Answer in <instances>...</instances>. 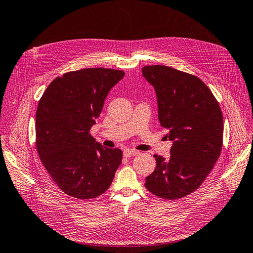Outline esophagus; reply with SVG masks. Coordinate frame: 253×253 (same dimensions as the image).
<instances>
[{"instance_id": "esophagus-1", "label": "esophagus", "mask_w": 253, "mask_h": 253, "mask_svg": "<svg viewBox=\"0 0 253 253\" xmlns=\"http://www.w3.org/2000/svg\"><path fill=\"white\" fill-rule=\"evenodd\" d=\"M139 152L133 150V149H126L124 151V156L125 157H131V156H134V155H138Z\"/></svg>"}]
</instances>
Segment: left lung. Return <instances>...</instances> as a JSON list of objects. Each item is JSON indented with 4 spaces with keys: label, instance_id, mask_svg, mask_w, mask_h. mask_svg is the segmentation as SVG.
Here are the masks:
<instances>
[{
    "label": "left lung",
    "instance_id": "left-lung-1",
    "mask_svg": "<svg viewBox=\"0 0 253 253\" xmlns=\"http://www.w3.org/2000/svg\"><path fill=\"white\" fill-rule=\"evenodd\" d=\"M158 120L172 141L170 157L154 155L156 168L145 187L163 199H179L202 185L221 153L223 116L212 92L196 76L166 66H146Z\"/></svg>",
    "mask_w": 253,
    "mask_h": 253
}]
</instances>
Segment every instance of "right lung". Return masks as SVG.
I'll list each match as a JSON object with an SVG mask.
<instances>
[{
	"instance_id": "1",
	"label": "right lung",
	"mask_w": 253,
	"mask_h": 253,
	"mask_svg": "<svg viewBox=\"0 0 253 253\" xmlns=\"http://www.w3.org/2000/svg\"><path fill=\"white\" fill-rule=\"evenodd\" d=\"M124 75L104 68L68 72L52 81L40 99L35 116L38 153L51 179L70 196L101 195L121 165L123 152L104 148L89 130L111 88Z\"/></svg>"
}]
</instances>
